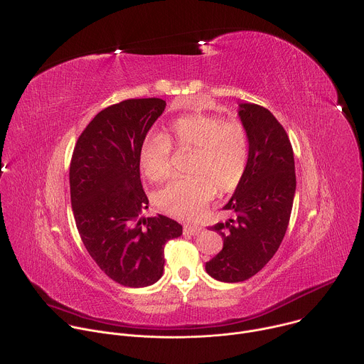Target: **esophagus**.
Segmentation results:
<instances>
[{"label":"esophagus","mask_w":364,"mask_h":364,"mask_svg":"<svg viewBox=\"0 0 364 364\" xmlns=\"http://www.w3.org/2000/svg\"><path fill=\"white\" fill-rule=\"evenodd\" d=\"M201 227H198V225H193V224H184V228H183V231L186 232V234H190V235H196V234H198V232H201Z\"/></svg>","instance_id":"esophagus-1"}]
</instances>
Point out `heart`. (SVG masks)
<instances>
[{
  "mask_svg": "<svg viewBox=\"0 0 364 364\" xmlns=\"http://www.w3.org/2000/svg\"><path fill=\"white\" fill-rule=\"evenodd\" d=\"M173 145L191 150L188 176L173 178L156 194L160 210L181 218H193L207 205L217 190L231 191L243 178L249 161V136L237 121L205 112H193L171 121L168 136L149 134L139 150V163L153 181L171 174Z\"/></svg>",
  "mask_w": 364,
  "mask_h": 364,
  "instance_id": "b5f03b06",
  "label": "heart"
}]
</instances>
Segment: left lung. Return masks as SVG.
Returning a JSON list of instances; mask_svg holds the SVG:
<instances>
[{"label":"left lung","mask_w":364,"mask_h":364,"mask_svg":"<svg viewBox=\"0 0 364 364\" xmlns=\"http://www.w3.org/2000/svg\"><path fill=\"white\" fill-rule=\"evenodd\" d=\"M238 115L249 136V161L223 207L234 217L210 227L223 237V250L205 263V272L225 283L249 280L272 260L286 234L296 193L293 147L283 126L257 104H240Z\"/></svg>","instance_id":"left-lung-1"}]
</instances>
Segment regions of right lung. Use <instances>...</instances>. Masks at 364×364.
I'll return each mask as SVG.
<instances>
[{
	"instance_id": "1",
	"label": "right lung",
	"mask_w": 364,
	"mask_h": 364,
	"mask_svg": "<svg viewBox=\"0 0 364 364\" xmlns=\"http://www.w3.org/2000/svg\"><path fill=\"white\" fill-rule=\"evenodd\" d=\"M161 98H132L100 111L77 140L70 164L75 225L97 266L115 283L146 287L164 270V246L183 227L159 214L140 218L149 198L139 150L163 114Z\"/></svg>"
}]
</instances>
